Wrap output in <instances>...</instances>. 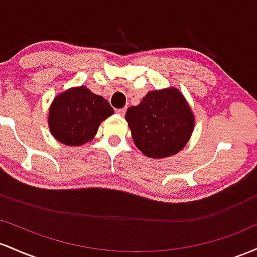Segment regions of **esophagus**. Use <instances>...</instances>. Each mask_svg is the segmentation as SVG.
<instances>
[{"instance_id":"34e87169","label":"esophagus","mask_w":257,"mask_h":257,"mask_svg":"<svg viewBox=\"0 0 257 257\" xmlns=\"http://www.w3.org/2000/svg\"><path fill=\"white\" fill-rule=\"evenodd\" d=\"M116 113L119 114V115H121V116H123V115H125V113H126V108H121V109H117V110H116Z\"/></svg>"}]
</instances>
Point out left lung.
I'll use <instances>...</instances> for the list:
<instances>
[{"label":"left lung","mask_w":257,"mask_h":257,"mask_svg":"<svg viewBox=\"0 0 257 257\" xmlns=\"http://www.w3.org/2000/svg\"><path fill=\"white\" fill-rule=\"evenodd\" d=\"M136 147L153 159L177 154L191 138L194 115L177 88L151 91L126 111Z\"/></svg>","instance_id":"1"}]
</instances>
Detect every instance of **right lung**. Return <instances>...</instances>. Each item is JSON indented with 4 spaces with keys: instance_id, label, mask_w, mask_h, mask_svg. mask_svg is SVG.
<instances>
[{
    "instance_id": "add662e5",
    "label": "right lung",
    "mask_w": 257,
    "mask_h": 257,
    "mask_svg": "<svg viewBox=\"0 0 257 257\" xmlns=\"http://www.w3.org/2000/svg\"><path fill=\"white\" fill-rule=\"evenodd\" d=\"M114 114L102 96L86 86L69 88L54 98L48 114L51 134L66 146L79 147L96 136L100 122Z\"/></svg>"
}]
</instances>
